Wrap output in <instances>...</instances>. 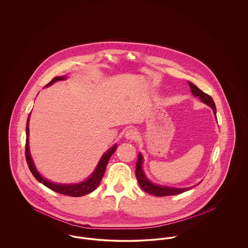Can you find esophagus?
Returning a JSON list of instances; mask_svg holds the SVG:
<instances>
[{
	"label": "esophagus",
	"mask_w": 248,
	"mask_h": 248,
	"mask_svg": "<svg viewBox=\"0 0 248 248\" xmlns=\"http://www.w3.org/2000/svg\"><path fill=\"white\" fill-rule=\"evenodd\" d=\"M124 138L129 140H136V139H138V132L135 129H128L124 134Z\"/></svg>",
	"instance_id": "esophagus-1"
}]
</instances>
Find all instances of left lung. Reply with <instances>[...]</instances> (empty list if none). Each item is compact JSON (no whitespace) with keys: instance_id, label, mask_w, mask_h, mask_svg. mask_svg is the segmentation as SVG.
Listing matches in <instances>:
<instances>
[{"instance_id":"8db88e82","label":"left lung","mask_w":248,"mask_h":248,"mask_svg":"<svg viewBox=\"0 0 248 248\" xmlns=\"http://www.w3.org/2000/svg\"><path fill=\"white\" fill-rule=\"evenodd\" d=\"M189 83V87H190V91L193 94V96L195 97H199L201 101L206 105L210 107L213 109L215 118L217 119V109H216V105L214 103L212 97L210 95H208L205 93H203L202 91H201L200 89L194 85L192 83ZM143 156L141 154H139L138 156V162H137V165H136V177L139 181V184L140 186L144 191L154 195V196H170V195H177V194H180L184 191H187L189 189H192L193 187H189V188H174V187H168V186H163V185H158L153 183L144 172L143 170ZM200 184V183H199ZM198 185V184H197Z\"/></svg>"}]
</instances>
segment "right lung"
<instances>
[{"mask_svg": "<svg viewBox=\"0 0 248 248\" xmlns=\"http://www.w3.org/2000/svg\"><path fill=\"white\" fill-rule=\"evenodd\" d=\"M66 79H67L66 76L55 77L50 83L46 85V87H48V86L54 84L56 82L63 81V80H66ZM30 118H31V113L29 114V117L27 120V125H26V160H27V164L29 165V168H30L31 172L32 173V175L34 176L36 179L40 183H43L46 187H47L48 189H52L56 192H59V193L64 194V195L72 196V197L83 196V195L88 194V193L92 192L93 190L96 189V187L100 184V181L104 176L107 165H108V162L110 156L115 153V151L117 149V144H114L109 150H108L106 153L101 156V158H100L98 164L96 165V167L94 168L93 173L87 177L85 180L81 181L79 183H72V184H61V183L52 182L46 178H45L38 172V170L36 169L35 165L33 163L32 157L31 155L30 145H29Z\"/></svg>", "mask_w": 248, "mask_h": 248, "instance_id": "obj_1", "label": "right lung"}]
</instances>
